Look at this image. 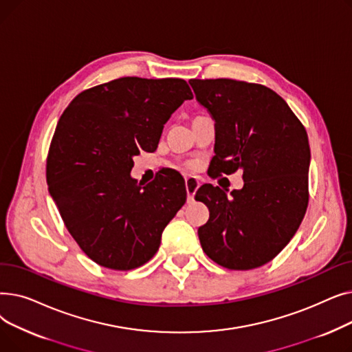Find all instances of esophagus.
<instances>
[{
  "mask_svg": "<svg viewBox=\"0 0 352 352\" xmlns=\"http://www.w3.org/2000/svg\"><path fill=\"white\" fill-rule=\"evenodd\" d=\"M199 187V181L195 177L186 178V190H187V202L194 201V195Z\"/></svg>",
  "mask_w": 352,
  "mask_h": 352,
  "instance_id": "obj_1",
  "label": "esophagus"
}]
</instances>
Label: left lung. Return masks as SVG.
Returning a JSON list of instances; mask_svg holds the SVG:
<instances>
[{
    "label": "left lung",
    "instance_id": "left-lung-1",
    "mask_svg": "<svg viewBox=\"0 0 352 352\" xmlns=\"http://www.w3.org/2000/svg\"><path fill=\"white\" fill-rule=\"evenodd\" d=\"M215 121V175L243 171L230 195L211 184L195 199L210 210L198 228L212 261L228 270L270 263L297 232L308 206L309 144L301 121L272 89L228 78L190 80Z\"/></svg>",
    "mask_w": 352,
    "mask_h": 352
}]
</instances>
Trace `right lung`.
<instances>
[{
    "label": "right lung",
    "instance_id": "add662e5",
    "mask_svg": "<svg viewBox=\"0 0 352 352\" xmlns=\"http://www.w3.org/2000/svg\"><path fill=\"white\" fill-rule=\"evenodd\" d=\"M191 98L179 78L124 77L82 91L61 116L47 158L48 191L72 238L101 267L126 271L150 261L186 202L181 178L141 186L129 173Z\"/></svg>",
    "mask_w": 352,
    "mask_h": 352
}]
</instances>
